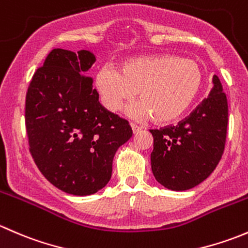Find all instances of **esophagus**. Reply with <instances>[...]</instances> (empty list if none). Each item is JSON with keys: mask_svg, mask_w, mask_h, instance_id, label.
Returning <instances> with one entry per match:
<instances>
[{"mask_svg": "<svg viewBox=\"0 0 248 248\" xmlns=\"http://www.w3.org/2000/svg\"><path fill=\"white\" fill-rule=\"evenodd\" d=\"M131 127H132V131H133V133H138L140 129H141L138 124H131Z\"/></svg>", "mask_w": 248, "mask_h": 248, "instance_id": "esophagus-1", "label": "esophagus"}]
</instances>
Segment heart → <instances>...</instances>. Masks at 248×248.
Listing matches in <instances>:
<instances>
[{
  "mask_svg": "<svg viewBox=\"0 0 248 248\" xmlns=\"http://www.w3.org/2000/svg\"><path fill=\"white\" fill-rule=\"evenodd\" d=\"M94 84L109 111H119L138 91L140 101L129 108V114L137 119L154 117L157 124H170L180 119L197 98L202 73L193 60L152 55L126 60L119 71L102 67Z\"/></svg>",
  "mask_w": 248,
  "mask_h": 248,
  "instance_id": "b5f03b06",
  "label": "heart"
}]
</instances>
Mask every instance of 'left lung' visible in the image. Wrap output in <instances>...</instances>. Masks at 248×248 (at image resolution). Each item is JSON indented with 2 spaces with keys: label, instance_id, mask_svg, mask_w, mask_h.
Here are the masks:
<instances>
[{
  "label": "left lung",
  "instance_id": "1",
  "mask_svg": "<svg viewBox=\"0 0 248 248\" xmlns=\"http://www.w3.org/2000/svg\"><path fill=\"white\" fill-rule=\"evenodd\" d=\"M209 97L176 126L150 129L151 169L162 186L186 191L204 181L221 161L226 146L228 102L218 77Z\"/></svg>",
  "mask_w": 248,
  "mask_h": 248
}]
</instances>
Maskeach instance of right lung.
Returning a JSON list of instances; mask_svg holds the SVG:
<instances>
[{
	"label": "right lung",
	"instance_id": "right-lung-1",
	"mask_svg": "<svg viewBox=\"0 0 248 248\" xmlns=\"http://www.w3.org/2000/svg\"><path fill=\"white\" fill-rule=\"evenodd\" d=\"M94 61L89 50H51L26 93L32 158L50 184L73 196L108 184L117 149L132 137L128 121L102 107L85 76Z\"/></svg>",
	"mask_w": 248,
	"mask_h": 248
}]
</instances>
